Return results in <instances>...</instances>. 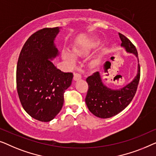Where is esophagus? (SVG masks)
Returning <instances> with one entry per match:
<instances>
[{
    "label": "esophagus",
    "mask_w": 156,
    "mask_h": 156,
    "mask_svg": "<svg viewBox=\"0 0 156 156\" xmlns=\"http://www.w3.org/2000/svg\"><path fill=\"white\" fill-rule=\"evenodd\" d=\"M73 79H74V80H80V79H81V75H80V74H79V73H74Z\"/></svg>",
    "instance_id": "obj_1"
}]
</instances>
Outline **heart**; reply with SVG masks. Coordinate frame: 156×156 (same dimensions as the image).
Instances as JSON below:
<instances>
[{"mask_svg":"<svg viewBox=\"0 0 156 156\" xmlns=\"http://www.w3.org/2000/svg\"><path fill=\"white\" fill-rule=\"evenodd\" d=\"M90 49L87 47H74L73 52L70 50L65 49L63 51V57L70 64H74L76 62V57L87 55L90 53Z\"/></svg>","mask_w":156,"mask_h":156,"instance_id":"heart-1","label":"heart"}]
</instances>
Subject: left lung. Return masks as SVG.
I'll return each instance as SVG.
<instances>
[{
	"label": "left lung",
	"mask_w": 156,
	"mask_h": 156,
	"mask_svg": "<svg viewBox=\"0 0 156 156\" xmlns=\"http://www.w3.org/2000/svg\"><path fill=\"white\" fill-rule=\"evenodd\" d=\"M121 39V47L126 53L132 54L138 58V52L134 45L124 35L119 33ZM140 79V66L138 63L137 73L135 77L124 86L118 89L107 87L102 82L99 72H96L86 81L88 84L85 103L87 108L94 115L99 118L107 119L117 115L128 106L136 92Z\"/></svg>",
	"instance_id": "left-lung-1"
}]
</instances>
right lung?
Segmentation results:
<instances>
[{"mask_svg": "<svg viewBox=\"0 0 156 156\" xmlns=\"http://www.w3.org/2000/svg\"><path fill=\"white\" fill-rule=\"evenodd\" d=\"M61 27L44 28L24 44L17 65V90L24 109L40 122L51 121L63 105V94L73 75L58 69L52 61L59 56L55 39Z\"/></svg>", "mask_w": 156, "mask_h": 156, "instance_id": "1", "label": "right lung"}]
</instances>
